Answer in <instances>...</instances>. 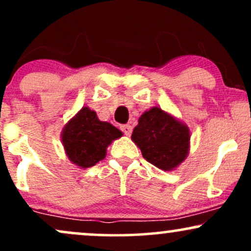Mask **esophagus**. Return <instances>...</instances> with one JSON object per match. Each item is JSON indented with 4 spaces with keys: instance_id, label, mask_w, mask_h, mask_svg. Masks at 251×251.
<instances>
[{
    "instance_id": "esophagus-1",
    "label": "esophagus",
    "mask_w": 251,
    "mask_h": 251,
    "mask_svg": "<svg viewBox=\"0 0 251 251\" xmlns=\"http://www.w3.org/2000/svg\"><path fill=\"white\" fill-rule=\"evenodd\" d=\"M120 128H122V131L125 133V135H127V137H129L132 133V126L131 125H122L120 126Z\"/></svg>"
}]
</instances>
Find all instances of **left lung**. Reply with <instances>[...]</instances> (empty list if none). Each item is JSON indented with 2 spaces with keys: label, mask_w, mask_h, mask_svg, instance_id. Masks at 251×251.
<instances>
[{
  "label": "left lung",
  "mask_w": 251,
  "mask_h": 251,
  "mask_svg": "<svg viewBox=\"0 0 251 251\" xmlns=\"http://www.w3.org/2000/svg\"><path fill=\"white\" fill-rule=\"evenodd\" d=\"M190 138L186 124L154 106L139 117L131 139L149 163L163 171H172L188 157Z\"/></svg>",
  "instance_id": "1"
}]
</instances>
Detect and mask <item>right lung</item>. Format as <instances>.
<instances>
[{"mask_svg": "<svg viewBox=\"0 0 251 251\" xmlns=\"http://www.w3.org/2000/svg\"><path fill=\"white\" fill-rule=\"evenodd\" d=\"M120 137V129L99 120L96 111L85 106L63 126L61 143L68 159L80 169H87L105 159L108 146Z\"/></svg>", "mask_w": 251, "mask_h": 251, "instance_id": "obj_1", "label": "right lung"}]
</instances>
